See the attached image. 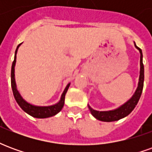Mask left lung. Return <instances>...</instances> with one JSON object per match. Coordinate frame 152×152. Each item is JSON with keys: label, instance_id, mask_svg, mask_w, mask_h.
<instances>
[{"label": "left lung", "instance_id": "1", "mask_svg": "<svg viewBox=\"0 0 152 152\" xmlns=\"http://www.w3.org/2000/svg\"><path fill=\"white\" fill-rule=\"evenodd\" d=\"M134 46L136 49L139 50L140 53V75H139V79H138V84L136 91L134 92V95L131 97L130 99L128 100L127 102H124L123 105L117 108L114 110H110V111H97L93 109L89 105H88L89 109L93 116L101 121H105V122H112V121H116L121 120L122 118L127 116L128 115L130 114L131 112L134 109L139 101L141 94L142 92L143 89V82H144V66L142 63V52L140 48L136 45L134 42Z\"/></svg>", "mask_w": 152, "mask_h": 152}]
</instances>
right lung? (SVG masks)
Wrapping results in <instances>:
<instances>
[{"mask_svg": "<svg viewBox=\"0 0 152 152\" xmlns=\"http://www.w3.org/2000/svg\"><path fill=\"white\" fill-rule=\"evenodd\" d=\"M21 45V44H19L17 49L15 50V59L14 62L12 63L11 67V87L12 90H13V94L15 96V99L16 100V102L18 103L19 107H21L26 113H28V115H30L31 116H33L35 118H40V119H43V118H48L53 116L56 114H58V112L62 110V108L64 106V101H65V95L67 91V89L69 88L70 83L67 84V86H66V88L64 89V91L61 95L60 100L58 102L51 106H36L32 105L31 103H29L27 101H25L24 99H23V97L21 94H19V92L17 89V86H16V82H15V63H16V54L18 52V47Z\"/></svg>", "mask_w": 152, "mask_h": 152, "instance_id": "1", "label": "right lung"}]
</instances>
